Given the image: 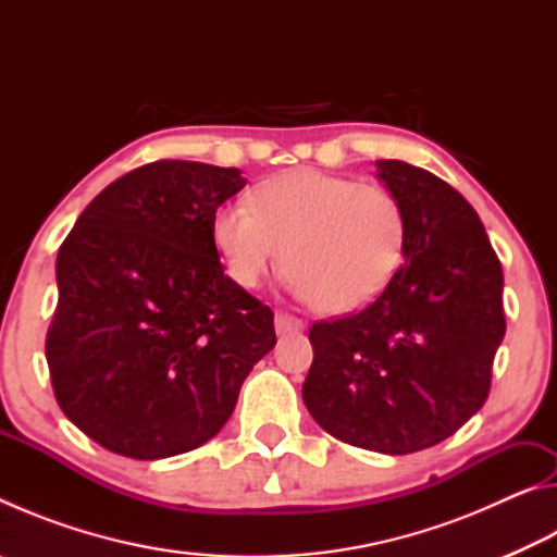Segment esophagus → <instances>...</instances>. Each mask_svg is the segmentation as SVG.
<instances>
[{"instance_id":"1","label":"esophagus","mask_w":557,"mask_h":557,"mask_svg":"<svg viewBox=\"0 0 557 557\" xmlns=\"http://www.w3.org/2000/svg\"><path fill=\"white\" fill-rule=\"evenodd\" d=\"M299 329H305V324H301L297 317H292V314H287V312H277V314H275V332H277L280 336L292 334V332H299Z\"/></svg>"}]
</instances>
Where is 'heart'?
<instances>
[{
  "mask_svg": "<svg viewBox=\"0 0 557 557\" xmlns=\"http://www.w3.org/2000/svg\"><path fill=\"white\" fill-rule=\"evenodd\" d=\"M248 203L213 215L215 248L240 287H260L285 248L289 289L342 314L379 297L400 268L408 215L381 184L295 169L258 184Z\"/></svg>",
  "mask_w": 557,
  "mask_h": 557,
  "instance_id": "1",
  "label": "heart"
}]
</instances>
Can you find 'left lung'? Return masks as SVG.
I'll use <instances>...</instances> for the list:
<instances>
[{
	"instance_id": "obj_1",
	"label": "left lung",
	"mask_w": 557,
	"mask_h": 557,
	"mask_svg": "<svg viewBox=\"0 0 557 557\" xmlns=\"http://www.w3.org/2000/svg\"><path fill=\"white\" fill-rule=\"evenodd\" d=\"M375 164L408 215L405 262L361 312L312 324L301 398L336 440L410 455L486 403L506 334L504 272L457 188L398 159Z\"/></svg>"
}]
</instances>
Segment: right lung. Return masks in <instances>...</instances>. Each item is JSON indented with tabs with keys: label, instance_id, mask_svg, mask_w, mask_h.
<instances>
[{
	"label": "right lung",
	"instance_id": "1",
	"mask_svg": "<svg viewBox=\"0 0 557 557\" xmlns=\"http://www.w3.org/2000/svg\"><path fill=\"white\" fill-rule=\"evenodd\" d=\"M238 169L162 162L102 188L59 248L46 334L53 395L110 451L164 459L201 447L275 346V314L225 275L213 215Z\"/></svg>",
	"mask_w": 557,
	"mask_h": 557
}]
</instances>
